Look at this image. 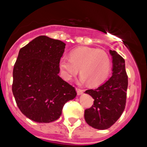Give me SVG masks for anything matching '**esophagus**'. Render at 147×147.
I'll return each mask as SVG.
<instances>
[{
  "label": "esophagus",
  "mask_w": 147,
  "mask_h": 147,
  "mask_svg": "<svg viewBox=\"0 0 147 147\" xmlns=\"http://www.w3.org/2000/svg\"><path fill=\"white\" fill-rule=\"evenodd\" d=\"M76 91H77V94H78V95H81V94H82L83 92H84V90H80V89H78V88H76Z\"/></svg>",
  "instance_id": "obj_1"
}]
</instances>
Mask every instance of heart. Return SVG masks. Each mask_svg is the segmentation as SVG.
Wrapping results in <instances>:
<instances>
[{
	"label": "heart",
	"mask_w": 147,
	"mask_h": 147,
	"mask_svg": "<svg viewBox=\"0 0 147 147\" xmlns=\"http://www.w3.org/2000/svg\"><path fill=\"white\" fill-rule=\"evenodd\" d=\"M61 75L65 80H69L78 74L80 68L79 82H89L95 86L103 82L109 75L111 60L105 51L83 47L71 52L70 57L63 55L59 63Z\"/></svg>",
	"instance_id": "obj_1"
}]
</instances>
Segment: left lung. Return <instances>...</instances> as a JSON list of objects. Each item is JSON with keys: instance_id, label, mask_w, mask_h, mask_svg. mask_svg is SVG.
<instances>
[{"instance_id": "left-lung-1", "label": "left lung", "mask_w": 147, "mask_h": 147, "mask_svg": "<svg viewBox=\"0 0 147 147\" xmlns=\"http://www.w3.org/2000/svg\"><path fill=\"white\" fill-rule=\"evenodd\" d=\"M112 56V76L95 90L85 91L94 100V105L84 111V119L92 127L107 129L122 115L126 105L128 77L125 61L115 50H109Z\"/></svg>"}]
</instances>
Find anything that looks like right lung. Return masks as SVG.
Instances as JSON below:
<instances>
[{
  "label": "right lung",
  "mask_w": 147,
  "mask_h": 147,
  "mask_svg": "<svg viewBox=\"0 0 147 147\" xmlns=\"http://www.w3.org/2000/svg\"><path fill=\"white\" fill-rule=\"evenodd\" d=\"M65 44L41 35L22 47L13 67V94L22 113L39 123L59 119L75 87L60 77L59 63Z\"/></svg>",
  "instance_id": "add662e5"
}]
</instances>
